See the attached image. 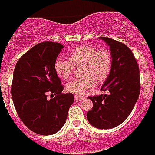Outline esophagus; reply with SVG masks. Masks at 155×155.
<instances>
[{
	"instance_id": "1",
	"label": "esophagus",
	"mask_w": 155,
	"mask_h": 155,
	"mask_svg": "<svg viewBox=\"0 0 155 155\" xmlns=\"http://www.w3.org/2000/svg\"><path fill=\"white\" fill-rule=\"evenodd\" d=\"M84 96H81V95H75V101H81L84 100Z\"/></svg>"
}]
</instances>
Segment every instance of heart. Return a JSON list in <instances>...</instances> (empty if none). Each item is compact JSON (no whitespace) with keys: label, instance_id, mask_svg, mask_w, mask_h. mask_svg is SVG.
I'll use <instances>...</instances> for the list:
<instances>
[{"label":"heart","instance_id":"heart-1","mask_svg":"<svg viewBox=\"0 0 155 155\" xmlns=\"http://www.w3.org/2000/svg\"><path fill=\"white\" fill-rule=\"evenodd\" d=\"M80 78L74 79L66 85L68 92L81 95L95 87L96 82L102 83L109 77L112 68V55L109 50L89 44L81 45L68 53V58L59 57L54 62V70L63 80H68L74 66H80Z\"/></svg>","mask_w":155,"mask_h":155}]
</instances>
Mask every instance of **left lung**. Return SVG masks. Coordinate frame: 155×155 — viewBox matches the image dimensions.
<instances>
[{"mask_svg":"<svg viewBox=\"0 0 155 155\" xmlns=\"http://www.w3.org/2000/svg\"><path fill=\"white\" fill-rule=\"evenodd\" d=\"M109 46L112 68L101 87L108 94L90 96L92 109L87 113L89 123L99 129H110L126 120L140 95L139 66L127 46L112 38L101 37Z\"/></svg>","mask_w":155,"mask_h":155,"instance_id":"1","label":"left lung"}]
</instances>
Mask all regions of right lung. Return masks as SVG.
I'll list each match as a JSON object with an SVG mask.
<instances>
[{
  "label": "right lung",
  "instance_id": "1",
  "mask_svg": "<svg viewBox=\"0 0 155 155\" xmlns=\"http://www.w3.org/2000/svg\"><path fill=\"white\" fill-rule=\"evenodd\" d=\"M63 48L58 42L39 43L21 57L14 71L11 95L17 114L28 128L39 135L60 131L74 101L72 93H61L64 87L54 70ZM48 94L56 96L48 99Z\"/></svg>",
  "mask_w": 155,
  "mask_h": 155
}]
</instances>
